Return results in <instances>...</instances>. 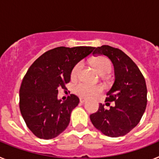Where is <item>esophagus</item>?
I'll return each instance as SVG.
<instances>
[{
    "label": "esophagus",
    "mask_w": 159,
    "mask_h": 159,
    "mask_svg": "<svg viewBox=\"0 0 159 159\" xmlns=\"http://www.w3.org/2000/svg\"><path fill=\"white\" fill-rule=\"evenodd\" d=\"M85 101H86V100H85V99H83V98H80V102L81 103H84V102H85Z\"/></svg>",
    "instance_id": "obj_1"
}]
</instances>
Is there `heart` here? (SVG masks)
<instances>
[{
    "label": "heart",
    "instance_id": "obj_1",
    "mask_svg": "<svg viewBox=\"0 0 159 159\" xmlns=\"http://www.w3.org/2000/svg\"><path fill=\"white\" fill-rule=\"evenodd\" d=\"M92 64L96 68L98 72L101 75H106L111 71V63L105 57H99L92 60ZM83 67V63L79 62L72 67L71 71V78L75 80L79 76ZM102 88L101 86H92L88 84L80 83L74 88V92L79 96L85 99L95 98L102 92Z\"/></svg>",
    "mask_w": 159,
    "mask_h": 159
}]
</instances>
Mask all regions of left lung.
<instances>
[{
    "mask_svg": "<svg viewBox=\"0 0 159 159\" xmlns=\"http://www.w3.org/2000/svg\"><path fill=\"white\" fill-rule=\"evenodd\" d=\"M93 55H105L115 68V82L107 93L105 102L115 106L99 110L90 116L94 127L109 137L127 134L141 120L147 102L145 79L139 68L122 50L108 45L95 48ZM109 103L110 102H107Z\"/></svg>",
    "mask_w": 159,
    "mask_h": 159,
    "instance_id": "obj_1",
    "label": "left lung"
}]
</instances>
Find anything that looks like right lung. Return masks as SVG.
<instances>
[{
	"label": "right lung",
	"instance_id": "1",
	"mask_svg": "<svg viewBox=\"0 0 159 159\" xmlns=\"http://www.w3.org/2000/svg\"><path fill=\"white\" fill-rule=\"evenodd\" d=\"M95 48H55L30 66L20 88L19 106L27 127L36 137L51 139L67 128L71 111L80 99L71 94L61 102L57 99L58 89H66L72 67Z\"/></svg>",
	"mask_w": 159,
	"mask_h": 159
}]
</instances>
